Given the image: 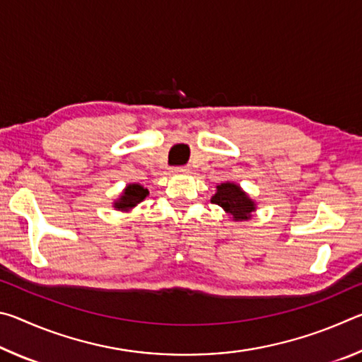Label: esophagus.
<instances>
[{"label": "esophagus", "instance_id": "esophagus-1", "mask_svg": "<svg viewBox=\"0 0 362 362\" xmlns=\"http://www.w3.org/2000/svg\"><path fill=\"white\" fill-rule=\"evenodd\" d=\"M173 173H174V174H189V169H188V168H185V166H182V168H174V169H173Z\"/></svg>", "mask_w": 362, "mask_h": 362}]
</instances>
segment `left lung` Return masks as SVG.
Wrapping results in <instances>:
<instances>
[{"label": "left lung", "mask_w": 362, "mask_h": 362, "mask_svg": "<svg viewBox=\"0 0 362 362\" xmlns=\"http://www.w3.org/2000/svg\"><path fill=\"white\" fill-rule=\"evenodd\" d=\"M211 203L222 207L233 222H246L257 211L255 201L236 182H223L217 185Z\"/></svg>", "instance_id": "left-lung-1"}]
</instances>
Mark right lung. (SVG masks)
<instances>
[{
  "label": "right lung",
  "instance_id": "1",
  "mask_svg": "<svg viewBox=\"0 0 362 362\" xmlns=\"http://www.w3.org/2000/svg\"><path fill=\"white\" fill-rule=\"evenodd\" d=\"M148 188H145L140 183H127L126 188L122 189L121 194L113 201V207L116 211L121 212H129L137 204L142 203V201L148 196Z\"/></svg>",
  "mask_w": 362,
  "mask_h": 362
}]
</instances>
